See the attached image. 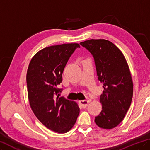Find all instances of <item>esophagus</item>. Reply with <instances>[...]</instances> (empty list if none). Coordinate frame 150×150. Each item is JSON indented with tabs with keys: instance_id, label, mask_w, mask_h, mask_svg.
<instances>
[{
	"instance_id": "esophagus-1",
	"label": "esophagus",
	"mask_w": 150,
	"mask_h": 150,
	"mask_svg": "<svg viewBox=\"0 0 150 150\" xmlns=\"http://www.w3.org/2000/svg\"><path fill=\"white\" fill-rule=\"evenodd\" d=\"M79 103L81 105V108H85L88 105V104H89V101H87V100H81V101H79Z\"/></svg>"
}]
</instances>
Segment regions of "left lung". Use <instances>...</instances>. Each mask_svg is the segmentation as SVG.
<instances>
[{
    "instance_id": "1",
    "label": "left lung",
    "mask_w": 150,
    "mask_h": 150,
    "mask_svg": "<svg viewBox=\"0 0 150 150\" xmlns=\"http://www.w3.org/2000/svg\"><path fill=\"white\" fill-rule=\"evenodd\" d=\"M80 44L93 57L104 89L99 99L102 110L95 122L103 129H113L122 122L132 103L134 86L129 66L122 51L108 40L90 39Z\"/></svg>"
}]
</instances>
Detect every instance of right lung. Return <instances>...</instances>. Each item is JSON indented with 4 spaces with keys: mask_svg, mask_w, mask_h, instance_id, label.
Instances as JSON below:
<instances>
[{
    "mask_svg": "<svg viewBox=\"0 0 150 150\" xmlns=\"http://www.w3.org/2000/svg\"><path fill=\"white\" fill-rule=\"evenodd\" d=\"M78 43L53 45L41 49L30 61L27 73L28 101L32 111L48 129L65 134L73 127L79 114L77 103L59 97L62 74Z\"/></svg>",
    "mask_w": 150,
    "mask_h": 150,
    "instance_id": "obj_1",
    "label": "right lung"
}]
</instances>
